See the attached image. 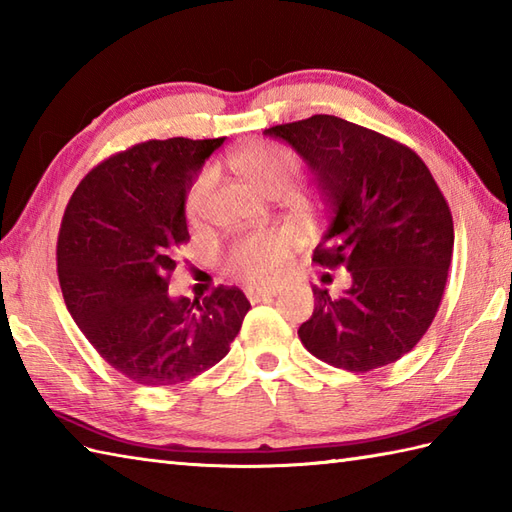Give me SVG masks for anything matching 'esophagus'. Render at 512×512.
<instances>
[{
  "mask_svg": "<svg viewBox=\"0 0 512 512\" xmlns=\"http://www.w3.org/2000/svg\"><path fill=\"white\" fill-rule=\"evenodd\" d=\"M273 295H277V288H248L246 290V297L250 299V303L264 301L266 297H273Z\"/></svg>",
  "mask_w": 512,
  "mask_h": 512,
  "instance_id": "1",
  "label": "esophagus"
}]
</instances>
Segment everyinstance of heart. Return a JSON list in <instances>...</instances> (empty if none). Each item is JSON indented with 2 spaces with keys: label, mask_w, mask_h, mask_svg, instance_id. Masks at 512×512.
<instances>
[{
  "label": "heart",
  "mask_w": 512,
  "mask_h": 512,
  "mask_svg": "<svg viewBox=\"0 0 512 512\" xmlns=\"http://www.w3.org/2000/svg\"><path fill=\"white\" fill-rule=\"evenodd\" d=\"M235 169L266 195H275L286 189L297 176V160L288 151L273 145H250L233 158ZM215 176L211 169L200 171L184 198V211L191 222H198L204 215L213 191ZM295 250V237L284 228L253 233L226 250L224 266L228 275L242 279L250 286H273L286 275L290 255Z\"/></svg>",
  "instance_id": "obj_1"
}]
</instances>
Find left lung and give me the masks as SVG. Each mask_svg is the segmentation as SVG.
Listing matches in <instances>:
<instances>
[{
  "instance_id": "obj_1",
  "label": "left lung",
  "mask_w": 512,
  "mask_h": 512,
  "mask_svg": "<svg viewBox=\"0 0 512 512\" xmlns=\"http://www.w3.org/2000/svg\"><path fill=\"white\" fill-rule=\"evenodd\" d=\"M308 162L332 209L312 262L350 270L341 297L314 286L299 328L306 350L347 372H372L411 352L436 317L453 255V217L422 158L339 116L275 125Z\"/></svg>"
}]
</instances>
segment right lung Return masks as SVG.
Wrapping results in <instances>:
<instances>
[{"label":"right lung","mask_w":512,"mask_h":512,"mask_svg":"<svg viewBox=\"0 0 512 512\" xmlns=\"http://www.w3.org/2000/svg\"><path fill=\"white\" fill-rule=\"evenodd\" d=\"M224 138L147 140L103 160L74 189L59 242V284L74 323L129 380L178 385L220 363L250 308L235 286L171 299L184 198Z\"/></svg>","instance_id":"add662e5"}]
</instances>
